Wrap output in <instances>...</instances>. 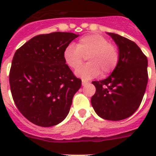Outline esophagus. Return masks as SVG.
Returning <instances> with one entry per match:
<instances>
[{
	"label": "esophagus",
	"mask_w": 156,
	"mask_h": 156,
	"mask_svg": "<svg viewBox=\"0 0 156 156\" xmlns=\"http://www.w3.org/2000/svg\"><path fill=\"white\" fill-rule=\"evenodd\" d=\"M82 84H83V86L87 85L88 82H87V81H86V80H83V81H82Z\"/></svg>",
	"instance_id": "1"
}]
</instances>
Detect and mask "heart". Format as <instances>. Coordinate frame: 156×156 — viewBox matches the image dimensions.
<instances>
[{
  "label": "heart",
  "mask_w": 156,
  "mask_h": 156,
  "mask_svg": "<svg viewBox=\"0 0 156 156\" xmlns=\"http://www.w3.org/2000/svg\"><path fill=\"white\" fill-rule=\"evenodd\" d=\"M85 57L89 63L78 69L76 74L87 80L97 77L100 71L103 75L113 72L118 65L120 53L116 45L99 34L84 35L77 46L69 44L64 49V60L73 69L79 68Z\"/></svg>",
  "instance_id": "1"
}]
</instances>
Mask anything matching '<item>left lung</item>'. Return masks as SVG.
Masks as SVG:
<instances>
[{
  "label": "left lung",
  "instance_id": "obj_1",
  "mask_svg": "<svg viewBox=\"0 0 156 156\" xmlns=\"http://www.w3.org/2000/svg\"><path fill=\"white\" fill-rule=\"evenodd\" d=\"M108 34L118 47L120 59L111 75L92 82L96 90L90 101L98 116L121 121L133 115L140 106L147 85V58L130 40Z\"/></svg>",
  "mask_w": 156,
  "mask_h": 156
}]
</instances>
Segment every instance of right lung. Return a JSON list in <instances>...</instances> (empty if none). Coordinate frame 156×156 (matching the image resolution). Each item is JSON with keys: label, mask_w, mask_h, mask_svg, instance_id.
I'll list each match as a JSON object with an SVG mask.
<instances>
[{"label": "right lung", "mask_w": 156, "mask_h": 156, "mask_svg": "<svg viewBox=\"0 0 156 156\" xmlns=\"http://www.w3.org/2000/svg\"><path fill=\"white\" fill-rule=\"evenodd\" d=\"M78 35H36L15 52L10 71L11 94L20 112L36 126L50 127L68 115L82 85L64 60V49Z\"/></svg>", "instance_id": "add662e5"}]
</instances>
